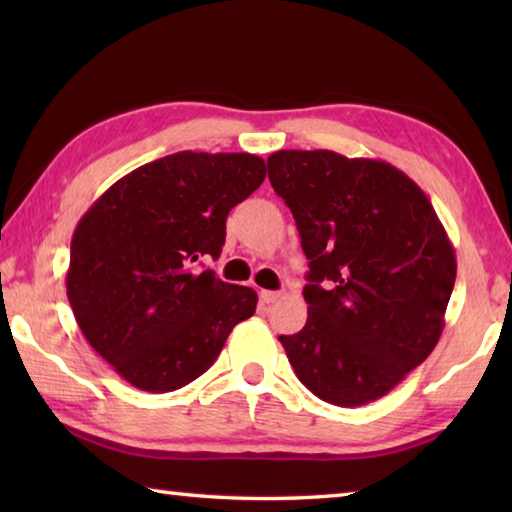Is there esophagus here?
Here are the masks:
<instances>
[{
  "label": "esophagus",
  "mask_w": 512,
  "mask_h": 512,
  "mask_svg": "<svg viewBox=\"0 0 512 512\" xmlns=\"http://www.w3.org/2000/svg\"><path fill=\"white\" fill-rule=\"evenodd\" d=\"M259 298H262L266 305H273V302L282 298V291H262V293H259Z\"/></svg>",
  "instance_id": "34e87169"
}]
</instances>
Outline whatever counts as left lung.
<instances>
[{"label": "left lung", "instance_id": "obj_1", "mask_svg": "<svg viewBox=\"0 0 512 512\" xmlns=\"http://www.w3.org/2000/svg\"><path fill=\"white\" fill-rule=\"evenodd\" d=\"M268 180L309 259V314L280 336L320 400L363 406L429 357L443 334L456 255L427 194L393 164L334 151H275Z\"/></svg>", "mask_w": 512, "mask_h": 512}]
</instances>
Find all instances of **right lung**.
<instances>
[{
	"instance_id": "1",
	"label": "right lung",
	"mask_w": 512,
	"mask_h": 512,
	"mask_svg": "<svg viewBox=\"0 0 512 512\" xmlns=\"http://www.w3.org/2000/svg\"><path fill=\"white\" fill-rule=\"evenodd\" d=\"M264 178L257 155L180 151L117 180L83 214L67 298L85 339L128 384L178 391L255 314L253 289L194 262L221 255L230 210Z\"/></svg>"
}]
</instances>
